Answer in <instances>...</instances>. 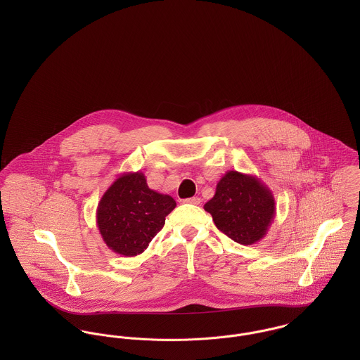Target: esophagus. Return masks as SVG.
Wrapping results in <instances>:
<instances>
[{"label":"esophagus","mask_w":360,"mask_h":360,"mask_svg":"<svg viewBox=\"0 0 360 360\" xmlns=\"http://www.w3.org/2000/svg\"><path fill=\"white\" fill-rule=\"evenodd\" d=\"M184 202H186V204H191V205H200L201 200H200L198 197H193V198H187V200H184Z\"/></svg>","instance_id":"obj_1"}]
</instances>
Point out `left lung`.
<instances>
[{"label":"left lung","instance_id":"1","mask_svg":"<svg viewBox=\"0 0 360 360\" xmlns=\"http://www.w3.org/2000/svg\"><path fill=\"white\" fill-rule=\"evenodd\" d=\"M204 209L216 227L241 245L260 241L276 216L271 191L257 176L237 170L227 172L217 183L216 193Z\"/></svg>","mask_w":360,"mask_h":360}]
</instances>
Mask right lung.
<instances>
[{
  "mask_svg": "<svg viewBox=\"0 0 360 360\" xmlns=\"http://www.w3.org/2000/svg\"><path fill=\"white\" fill-rule=\"evenodd\" d=\"M176 201L156 193L141 172L120 174L103 193L97 207V226L103 243L123 257L143 254L165 224Z\"/></svg>",
  "mask_w": 360,
  "mask_h": 360,
  "instance_id": "1",
  "label": "right lung"
}]
</instances>
